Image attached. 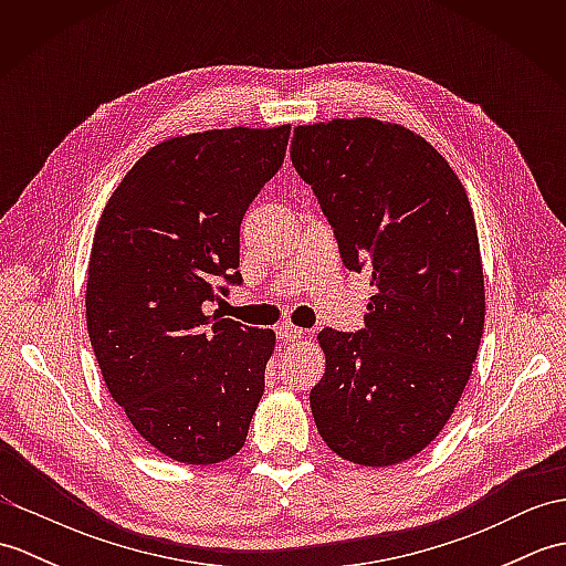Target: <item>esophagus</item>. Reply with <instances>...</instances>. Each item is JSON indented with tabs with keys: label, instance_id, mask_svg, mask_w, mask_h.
<instances>
[{
	"label": "esophagus",
	"instance_id": "obj_1",
	"mask_svg": "<svg viewBox=\"0 0 566 566\" xmlns=\"http://www.w3.org/2000/svg\"><path fill=\"white\" fill-rule=\"evenodd\" d=\"M276 335H280V338L286 340V343H294V340H302L304 335H306V331L304 328H296V326H286V323H284V326L276 328Z\"/></svg>",
	"mask_w": 566,
	"mask_h": 566
}]
</instances>
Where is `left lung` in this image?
I'll return each mask as SVG.
<instances>
[{
	"label": "left lung",
	"mask_w": 566,
	"mask_h": 566,
	"mask_svg": "<svg viewBox=\"0 0 566 566\" xmlns=\"http://www.w3.org/2000/svg\"><path fill=\"white\" fill-rule=\"evenodd\" d=\"M292 165L314 189L343 264L367 272L365 331L323 328L311 389L321 438L365 467L436 440L472 375L484 274L464 187L420 136L377 118L298 126Z\"/></svg>",
	"instance_id": "obj_1"
}]
</instances>
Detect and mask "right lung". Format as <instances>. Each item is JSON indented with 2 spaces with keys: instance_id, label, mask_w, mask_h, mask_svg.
I'll list each match as a JSON object with an SVG mask.
<instances>
[{
  "instance_id": "1",
  "label": "right lung",
  "mask_w": 566,
  "mask_h": 566,
  "mask_svg": "<svg viewBox=\"0 0 566 566\" xmlns=\"http://www.w3.org/2000/svg\"><path fill=\"white\" fill-rule=\"evenodd\" d=\"M290 126L203 130L148 150L94 233L87 331L112 399L155 450L216 464L248 438L274 333L207 314L243 284L240 223Z\"/></svg>"
}]
</instances>
